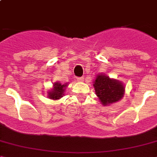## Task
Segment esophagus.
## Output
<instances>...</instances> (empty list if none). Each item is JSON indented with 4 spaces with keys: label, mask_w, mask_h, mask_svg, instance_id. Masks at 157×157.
<instances>
[{
    "label": "esophagus",
    "mask_w": 157,
    "mask_h": 157,
    "mask_svg": "<svg viewBox=\"0 0 157 157\" xmlns=\"http://www.w3.org/2000/svg\"><path fill=\"white\" fill-rule=\"evenodd\" d=\"M76 80H77L78 81H83L84 78L83 77H76Z\"/></svg>",
    "instance_id": "34e87169"
}]
</instances>
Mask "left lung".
Segmentation results:
<instances>
[{
  "mask_svg": "<svg viewBox=\"0 0 157 157\" xmlns=\"http://www.w3.org/2000/svg\"><path fill=\"white\" fill-rule=\"evenodd\" d=\"M94 86L96 95L103 105L112 104L119 101L124 94V88L121 82L114 79H110L103 74L97 76Z\"/></svg>",
  "mask_w": 157,
  "mask_h": 157,
  "instance_id": "left-lung-1",
  "label": "left lung"
}]
</instances>
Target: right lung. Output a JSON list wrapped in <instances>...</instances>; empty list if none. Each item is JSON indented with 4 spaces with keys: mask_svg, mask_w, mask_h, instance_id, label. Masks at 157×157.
Instances as JSON below:
<instances>
[{
    "mask_svg": "<svg viewBox=\"0 0 157 157\" xmlns=\"http://www.w3.org/2000/svg\"><path fill=\"white\" fill-rule=\"evenodd\" d=\"M67 86L66 85H61V83H54V88L50 92H49V95L48 97L51 99H59V98H62L64 94V90H65V87Z\"/></svg>",
    "mask_w": 157,
    "mask_h": 157,
    "instance_id": "right-lung-1",
    "label": "right lung"
}]
</instances>
